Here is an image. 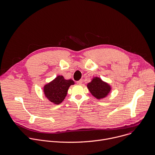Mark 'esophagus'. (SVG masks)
Returning <instances> with one entry per match:
<instances>
[{
  "label": "esophagus",
  "instance_id": "34e87169",
  "mask_svg": "<svg viewBox=\"0 0 155 155\" xmlns=\"http://www.w3.org/2000/svg\"><path fill=\"white\" fill-rule=\"evenodd\" d=\"M76 82H77V84H82V79H80L79 81H78Z\"/></svg>",
  "mask_w": 155,
  "mask_h": 155
}]
</instances>
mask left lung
Wrapping results in <instances>:
<instances>
[{
    "instance_id": "8db88e82",
    "label": "left lung",
    "mask_w": 155,
    "mask_h": 155,
    "mask_svg": "<svg viewBox=\"0 0 155 155\" xmlns=\"http://www.w3.org/2000/svg\"><path fill=\"white\" fill-rule=\"evenodd\" d=\"M87 87L92 95L97 99L105 97L111 90L110 85L98 78H94L87 84Z\"/></svg>"
}]
</instances>
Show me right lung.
I'll use <instances>...</instances> for the list:
<instances>
[{
	"mask_svg": "<svg viewBox=\"0 0 155 155\" xmlns=\"http://www.w3.org/2000/svg\"><path fill=\"white\" fill-rule=\"evenodd\" d=\"M73 84L74 82L72 79L66 80L63 76H58L53 81L45 85V95L51 102L60 104L66 96L68 88Z\"/></svg>",
	"mask_w": 155,
	"mask_h": 155,
	"instance_id": "1",
	"label": "right lung"
}]
</instances>
